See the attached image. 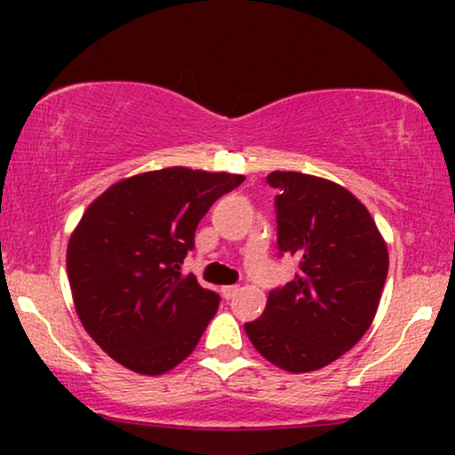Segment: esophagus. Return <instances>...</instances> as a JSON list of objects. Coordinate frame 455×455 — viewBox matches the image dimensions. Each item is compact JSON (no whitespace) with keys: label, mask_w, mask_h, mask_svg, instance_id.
Listing matches in <instances>:
<instances>
[{"label":"esophagus","mask_w":455,"mask_h":455,"mask_svg":"<svg viewBox=\"0 0 455 455\" xmlns=\"http://www.w3.org/2000/svg\"><path fill=\"white\" fill-rule=\"evenodd\" d=\"M239 293V286H224V289H222V295H224V299H233V297L235 295H237Z\"/></svg>","instance_id":"1"}]
</instances>
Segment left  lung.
Here are the masks:
<instances>
[{"label":"left lung","mask_w":455,"mask_h":455,"mask_svg":"<svg viewBox=\"0 0 455 455\" xmlns=\"http://www.w3.org/2000/svg\"><path fill=\"white\" fill-rule=\"evenodd\" d=\"M278 250L299 271L245 323L254 348L286 372L336 362L372 325L387 280V245L370 212L347 188L295 171H274Z\"/></svg>","instance_id":"left-lung-1"}]
</instances>
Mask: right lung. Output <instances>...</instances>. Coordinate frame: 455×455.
Wrapping results in <instances>:
<instances>
[{
  "instance_id": "1",
  "label": "right lung",
  "mask_w": 455,
  "mask_h": 455,
  "mask_svg": "<svg viewBox=\"0 0 455 455\" xmlns=\"http://www.w3.org/2000/svg\"><path fill=\"white\" fill-rule=\"evenodd\" d=\"M243 175L186 166L134 175L87 207L68 243L76 315L93 342L139 374L195 351L220 295L184 274L201 218Z\"/></svg>"
}]
</instances>
